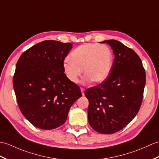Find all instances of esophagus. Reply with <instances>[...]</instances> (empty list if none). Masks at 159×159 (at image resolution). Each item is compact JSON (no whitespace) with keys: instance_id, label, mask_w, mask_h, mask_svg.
Returning <instances> with one entry per match:
<instances>
[{"instance_id":"obj_1","label":"esophagus","mask_w":159,"mask_h":159,"mask_svg":"<svg viewBox=\"0 0 159 159\" xmlns=\"http://www.w3.org/2000/svg\"><path fill=\"white\" fill-rule=\"evenodd\" d=\"M80 91H81V93H82V95H84V88H80Z\"/></svg>"}]
</instances>
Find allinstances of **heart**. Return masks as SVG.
Instances as JSON below:
<instances>
[{
	"label": "heart",
	"instance_id": "heart-1",
	"mask_svg": "<svg viewBox=\"0 0 159 159\" xmlns=\"http://www.w3.org/2000/svg\"><path fill=\"white\" fill-rule=\"evenodd\" d=\"M112 53L109 47L95 43H86L76 47L63 64L67 79L77 83L82 75L86 82L98 83L104 81L111 70Z\"/></svg>",
	"mask_w": 159,
	"mask_h": 159
}]
</instances>
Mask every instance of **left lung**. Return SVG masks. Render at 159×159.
Instances as JSON below:
<instances>
[{
	"label": "left lung",
	"mask_w": 159,
	"mask_h": 159,
	"mask_svg": "<svg viewBox=\"0 0 159 159\" xmlns=\"http://www.w3.org/2000/svg\"><path fill=\"white\" fill-rule=\"evenodd\" d=\"M111 47L114 60L107 78L84 92L89 100L88 120L103 134L119 131L139 112L146 84L141 59L132 49L116 40L102 42Z\"/></svg>",
	"instance_id": "left-lung-1"
}]
</instances>
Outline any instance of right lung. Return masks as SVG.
<instances>
[{"instance_id": "1", "label": "right lung", "mask_w": 159, "mask_h": 159, "mask_svg": "<svg viewBox=\"0 0 159 159\" xmlns=\"http://www.w3.org/2000/svg\"><path fill=\"white\" fill-rule=\"evenodd\" d=\"M72 44L47 40L21 55L13 84L18 106L30 123L41 129L61 126L69 110L82 96L66 77L63 64Z\"/></svg>"}]
</instances>
